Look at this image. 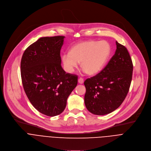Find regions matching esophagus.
<instances>
[{
	"mask_svg": "<svg viewBox=\"0 0 151 151\" xmlns=\"http://www.w3.org/2000/svg\"><path fill=\"white\" fill-rule=\"evenodd\" d=\"M78 82H79V83H81V84L83 83V79L82 78H79V79H78Z\"/></svg>",
	"mask_w": 151,
	"mask_h": 151,
	"instance_id": "34e87169",
	"label": "esophagus"
}]
</instances>
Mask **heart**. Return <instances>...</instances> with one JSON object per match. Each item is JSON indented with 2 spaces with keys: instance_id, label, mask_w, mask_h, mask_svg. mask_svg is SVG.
<instances>
[{
  "instance_id": "1",
  "label": "heart",
  "mask_w": 151,
  "mask_h": 151,
  "mask_svg": "<svg viewBox=\"0 0 151 151\" xmlns=\"http://www.w3.org/2000/svg\"><path fill=\"white\" fill-rule=\"evenodd\" d=\"M111 52V46L106 41H84L74 45L70 52L62 55L61 61L68 73H72L81 62V68L87 74L92 75L103 69Z\"/></svg>"
}]
</instances>
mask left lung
Segmentation results:
<instances>
[{
	"mask_svg": "<svg viewBox=\"0 0 151 151\" xmlns=\"http://www.w3.org/2000/svg\"><path fill=\"white\" fill-rule=\"evenodd\" d=\"M116 50L106 67L84 82L85 104L97 115L110 114L125 99L132 79L133 65L127 48L116 41Z\"/></svg>",
	"mask_w": 151,
	"mask_h": 151,
	"instance_id": "obj_1",
	"label": "left lung"
}]
</instances>
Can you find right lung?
Returning <instances> with one entry per match:
<instances>
[{
  "label": "right lung",
  "instance_id": "1",
  "mask_svg": "<svg viewBox=\"0 0 151 151\" xmlns=\"http://www.w3.org/2000/svg\"><path fill=\"white\" fill-rule=\"evenodd\" d=\"M64 37H40L25 50L21 61L24 91L35 108L48 116L63 112L78 83V76L66 73L61 66Z\"/></svg>",
  "mask_w": 151,
  "mask_h": 151
}]
</instances>
